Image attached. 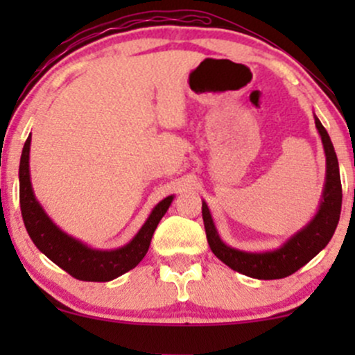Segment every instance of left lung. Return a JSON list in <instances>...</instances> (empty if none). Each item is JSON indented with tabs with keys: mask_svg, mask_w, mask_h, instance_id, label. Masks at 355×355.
I'll list each match as a JSON object with an SVG mask.
<instances>
[{
	"mask_svg": "<svg viewBox=\"0 0 355 355\" xmlns=\"http://www.w3.org/2000/svg\"><path fill=\"white\" fill-rule=\"evenodd\" d=\"M313 118H315L317 132L320 135L325 153V183L324 190H322L320 205L311 222L285 240L279 248L267 252H245L227 245L220 239L209 205L202 202V217L209 245L211 252L232 270L259 280L284 279L304 267L331 242L337 223H339L342 207L339 162H337L336 150H334L327 130L322 126L319 118L315 115Z\"/></svg>",
	"mask_w": 355,
	"mask_h": 355,
	"instance_id": "8db88e82",
	"label": "left lung"
}]
</instances>
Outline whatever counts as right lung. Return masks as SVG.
I'll use <instances>...</instances> for the list:
<instances>
[{"label":"right lung","mask_w":355,"mask_h":355,"mask_svg":"<svg viewBox=\"0 0 355 355\" xmlns=\"http://www.w3.org/2000/svg\"><path fill=\"white\" fill-rule=\"evenodd\" d=\"M30 145L31 133L24 141L19 160V205L24 227L38 250L71 277L87 282H110L135 268L148 252L153 232L172 205L173 195L153 207L141 229L126 245L115 250L92 248L61 230L36 200L30 177Z\"/></svg>","instance_id":"add662e5"}]
</instances>
